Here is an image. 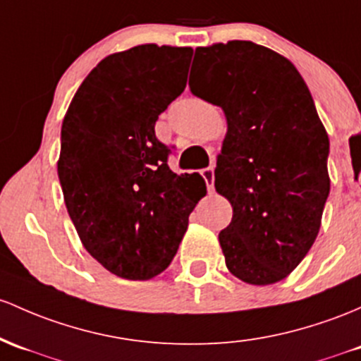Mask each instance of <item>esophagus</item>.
<instances>
[{
    "mask_svg": "<svg viewBox=\"0 0 361 361\" xmlns=\"http://www.w3.org/2000/svg\"><path fill=\"white\" fill-rule=\"evenodd\" d=\"M202 176H204L209 193H212L214 192V168L202 169Z\"/></svg>",
    "mask_w": 361,
    "mask_h": 361,
    "instance_id": "1",
    "label": "esophagus"
}]
</instances>
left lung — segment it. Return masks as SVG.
<instances>
[{
    "instance_id": "8db88e82",
    "label": "left lung",
    "mask_w": 361,
    "mask_h": 361,
    "mask_svg": "<svg viewBox=\"0 0 361 361\" xmlns=\"http://www.w3.org/2000/svg\"><path fill=\"white\" fill-rule=\"evenodd\" d=\"M193 63L190 90L221 106L228 121L214 171L233 207L219 233L226 267L248 284H274L319 235L331 190L327 132L302 75L276 51L219 42L197 47Z\"/></svg>"
}]
</instances>
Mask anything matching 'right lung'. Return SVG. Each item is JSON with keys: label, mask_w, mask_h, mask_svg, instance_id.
<instances>
[{"label": "right lung", "mask_w": 361, "mask_h": 361, "mask_svg": "<svg viewBox=\"0 0 361 361\" xmlns=\"http://www.w3.org/2000/svg\"><path fill=\"white\" fill-rule=\"evenodd\" d=\"M192 47L142 44L104 58L78 87L61 126L58 176L85 250L114 276L147 281L176 255L205 195L178 176L157 140L159 114L185 90Z\"/></svg>", "instance_id": "right-lung-1"}]
</instances>
